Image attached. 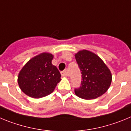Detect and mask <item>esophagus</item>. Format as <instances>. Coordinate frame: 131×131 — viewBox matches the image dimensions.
<instances>
[{
    "label": "esophagus",
    "instance_id": "34e87169",
    "mask_svg": "<svg viewBox=\"0 0 131 131\" xmlns=\"http://www.w3.org/2000/svg\"><path fill=\"white\" fill-rule=\"evenodd\" d=\"M61 75H62V76H68V73H67V69L61 72Z\"/></svg>",
    "mask_w": 131,
    "mask_h": 131
}]
</instances>
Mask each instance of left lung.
Here are the masks:
<instances>
[{"mask_svg":"<svg viewBox=\"0 0 131 131\" xmlns=\"http://www.w3.org/2000/svg\"><path fill=\"white\" fill-rule=\"evenodd\" d=\"M81 74L80 87L74 92L83 99H94L107 91L112 82V74L108 67L96 54L82 50L75 55Z\"/></svg>","mask_w":131,"mask_h":131,"instance_id":"obj_1","label":"left lung"}]
</instances>
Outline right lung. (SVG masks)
I'll return each mask as SVG.
<instances>
[{
  "mask_svg": "<svg viewBox=\"0 0 131 131\" xmlns=\"http://www.w3.org/2000/svg\"><path fill=\"white\" fill-rule=\"evenodd\" d=\"M52 54L43 53L33 57L23 67L18 76L19 86L28 96L39 99L51 94L61 75L51 63Z\"/></svg>",
  "mask_w": 131,
  "mask_h": 131,
  "instance_id": "1",
  "label": "right lung"
}]
</instances>
